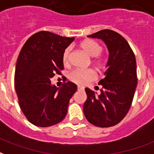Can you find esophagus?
<instances>
[{"label": "esophagus", "instance_id": "obj_1", "mask_svg": "<svg viewBox=\"0 0 154 154\" xmlns=\"http://www.w3.org/2000/svg\"><path fill=\"white\" fill-rule=\"evenodd\" d=\"M77 90L78 91H84V87H82V86H77Z\"/></svg>", "mask_w": 154, "mask_h": 154}]
</instances>
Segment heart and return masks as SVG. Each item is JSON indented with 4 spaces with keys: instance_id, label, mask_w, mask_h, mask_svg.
<instances>
[{
    "instance_id": "obj_1",
    "label": "heart",
    "mask_w": 154,
    "mask_h": 154,
    "mask_svg": "<svg viewBox=\"0 0 154 154\" xmlns=\"http://www.w3.org/2000/svg\"><path fill=\"white\" fill-rule=\"evenodd\" d=\"M81 48L86 52L90 57H94L93 59V63L97 68H102L105 66V61L103 59L100 58L98 55L101 53L102 47L101 45L94 42L93 40H86L80 44ZM71 53V48L68 47L63 51V63L64 65H68L69 63V57ZM96 78V73L91 69L82 70V69H76L69 74V79L72 82L77 85H86L90 82L94 81Z\"/></svg>"
}]
</instances>
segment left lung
I'll list each match as a JSON object with an SVG mask.
<instances>
[{
	"instance_id": "obj_1",
	"label": "left lung",
	"mask_w": 154,
	"mask_h": 154,
	"mask_svg": "<svg viewBox=\"0 0 154 154\" xmlns=\"http://www.w3.org/2000/svg\"><path fill=\"white\" fill-rule=\"evenodd\" d=\"M88 37L101 39L109 50L108 69L100 81V94L86 88L83 112L90 123L109 127L119 123L129 111L137 85L136 61L134 52L123 36L104 29Z\"/></svg>"
}]
</instances>
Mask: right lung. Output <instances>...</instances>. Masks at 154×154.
<instances>
[{
  "label": "right lung",
  "instance_id": "add662e5",
  "mask_svg": "<svg viewBox=\"0 0 154 154\" xmlns=\"http://www.w3.org/2000/svg\"><path fill=\"white\" fill-rule=\"evenodd\" d=\"M73 41L74 37L41 31L28 38L19 53L14 87L20 109L35 126H54L67 114L77 85L68 82L57 88L51 78L63 69V51Z\"/></svg>",
  "mask_w": 154,
  "mask_h": 154
}]
</instances>
